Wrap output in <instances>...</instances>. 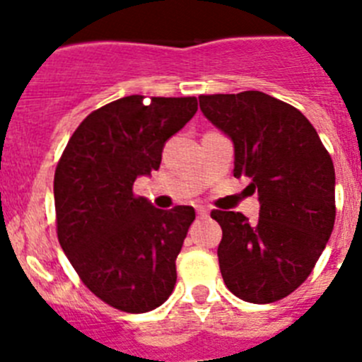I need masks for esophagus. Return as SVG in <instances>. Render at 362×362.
Instances as JSON below:
<instances>
[{
    "label": "esophagus",
    "instance_id": "1",
    "mask_svg": "<svg viewBox=\"0 0 362 362\" xmlns=\"http://www.w3.org/2000/svg\"><path fill=\"white\" fill-rule=\"evenodd\" d=\"M197 216L199 217H209V209H204V206H197Z\"/></svg>",
    "mask_w": 362,
    "mask_h": 362
}]
</instances>
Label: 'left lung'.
<instances>
[{"label": "left lung", "mask_w": 362, "mask_h": 362, "mask_svg": "<svg viewBox=\"0 0 362 362\" xmlns=\"http://www.w3.org/2000/svg\"><path fill=\"white\" fill-rule=\"evenodd\" d=\"M204 117L232 139L233 175L250 177L259 221L214 210L223 230L221 276L239 299L267 305L290 296L321 257L335 223V170L308 119L259 90L199 95Z\"/></svg>", "instance_id": "1"}]
</instances>
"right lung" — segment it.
<instances>
[{"label":"right lung","mask_w":362,"mask_h":362,"mask_svg":"<svg viewBox=\"0 0 362 362\" xmlns=\"http://www.w3.org/2000/svg\"><path fill=\"white\" fill-rule=\"evenodd\" d=\"M196 112V98L116 99L81 121L56 166L59 245L86 288L121 312L158 308L175 286L196 212L159 210L132 187L158 170L166 139Z\"/></svg>","instance_id":"add662e5"}]
</instances>
